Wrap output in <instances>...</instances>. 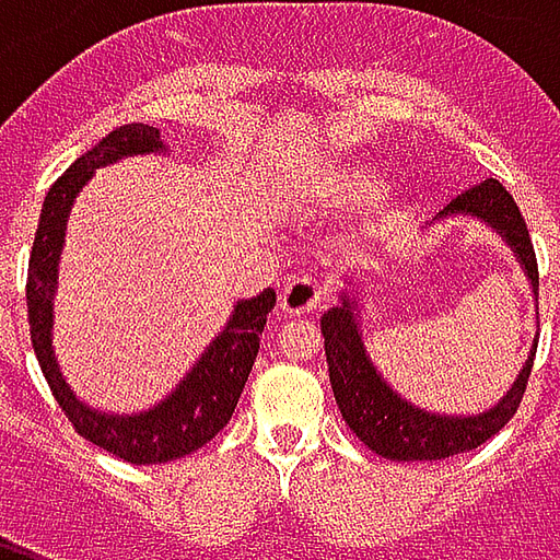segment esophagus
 I'll return each mask as SVG.
<instances>
[{"mask_svg": "<svg viewBox=\"0 0 560 560\" xmlns=\"http://www.w3.org/2000/svg\"><path fill=\"white\" fill-rule=\"evenodd\" d=\"M324 300H327V284L300 276V279L288 281V284L281 288L279 305L284 315H308V312H315Z\"/></svg>", "mask_w": 560, "mask_h": 560, "instance_id": "obj_1", "label": "esophagus"}]
</instances>
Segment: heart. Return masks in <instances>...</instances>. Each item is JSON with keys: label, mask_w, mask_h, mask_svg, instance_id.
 <instances>
[{"label": "heart", "mask_w": 560, "mask_h": 560, "mask_svg": "<svg viewBox=\"0 0 560 560\" xmlns=\"http://www.w3.org/2000/svg\"><path fill=\"white\" fill-rule=\"evenodd\" d=\"M372 185H375V173L363 164H327V167L303 173L293 185V195L303 197L305 203H317V207H351L357 200H363ZM389 221H393V203L377 200L363 212L357 233L377 236L387 231Z\"/></svg>", "instance_id": "b5f03b06"}]
</instances>
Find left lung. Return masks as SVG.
Masks as SVG:
<instances>
[{
  "label": "left lung",
  "mask_w": 560,
  "mask_h": 560,
  "mask_svg": "<svg viewBox=\"0 0 560 560\" xmlns=\"http://www.w3.org/2000/svg\"><path fill=\"white\" fill-rule=\"evenodd\" d=\"M446 212H474L504 233V240L513 245V252L522 260V267L534 284V293H537L540 272H537V255H534L528 224L504 185L498 179H482L480 185L462 191L446 207ZM320 332H324V351H327L329 363V384H332V396L339 401L341 417L369 450H375L377 456L393 458V462L450 458L486 444L518 411L522 396L528 389L534 353H537V348L530 351L528 363L522 365V372L513 381V389L494 405L492 411L480 413V417H434V413L420 411L399 399L372 369L357 324H353V305L348 296H345L341 308H329L324 315Z\"/></svg>",
  "instance_id": "1"
}]
</instances>
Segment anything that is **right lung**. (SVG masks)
Masks as SVG:
<instances>
[{
	"label": "right lung",
	"mask_w": 560,
	"mask_h": 560,
	"mask_svg": "<svg viewBox=\"0 0 560 560\" xmlns=\"http://www.w3.org/2000/svg\"><path fill=\"white\" fill-rule=\"evenodd\" d=\"M155 149H161L159 128L131 122L114 128L86 155H80L44 197L42 219L30 252V276H26L32 348L54 399L59 401V408L66 411L68 422L80 438L131 465H159V462L188 456L228 425L248 381V372L255 365L267 315L276 305V291H264L255 300L236 305L231 324L209 345V351L200 357L191 375L176 387L171 399H164L159 408L140 417H104L92 408H83L71 396V389L56 369L54 348H50V324H54L50 300H54L56 260L66 236L68 209L80 188L90 183L95 167H104L122 155L155 152Z\"/></svg>",
	"instance_id": "obj_1"
}]
</instances>
